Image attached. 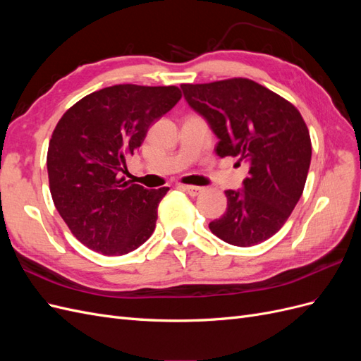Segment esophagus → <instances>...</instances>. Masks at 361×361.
Returning a JSON list of instances; mask_svg holds the SVG:
<instances>
[{
    "label": "esophagus",
    "instance_id": "obj_1",
    "mask_svg": "<svg viewBox=\"0 0 361 361\" xmlns=\"http://www.w3.org/2000/svg\"><path fill=\"white\" fill-rule=\"evenodd\" d=\"M183 191H187L190 195H192V197H195V195H199L203 188L202 187H195V185H183Z\"/></svg>",
    "mask_w": 361,
    "mask_h": 361
}]
</instances>
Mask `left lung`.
Listing matches in <instances>:
<instances>
[{
    "mask_svg": "<svg viewBox=\"0 0 361 361\" xmlns=\"http://www.w3.org/2000/svg\"><path fill=\"white\" fill-rule=\"evenodd\" d=\"M183 96L218 137V157L248 164L243 190H227L226 212L209 223L224 243L267 241L297 206L312 159V141L300 111L285 97L247 78L182 84Z\"/></svg>",
    "mask_w": 361,
    "mask_h": 361,
    "instance_id": "left-lung-1",
    "label": "left lung"
}]
</instances>
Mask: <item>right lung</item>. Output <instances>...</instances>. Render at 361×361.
Wrapping results in <instances>:
<instances>
[{"instance_id": "right-lung-1", "label": "right lung", "mask_w": 361, "mask_h": 361, "mask_svg": "<svg viewBox=\"0 0 361 361\" xmlns=\"http://www.w3.org/2000/svg\"><path fill=\"white\" fill-rule=\"evenodd\" d=\"M176 85L118 84L84 96L63 114L49 140V190L73 236L97 253L122 256L154 233L169 188L125 180L126 158L149 126L179 102Z\"/></svg>"}]
</instances>
